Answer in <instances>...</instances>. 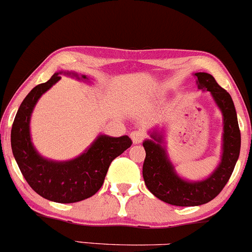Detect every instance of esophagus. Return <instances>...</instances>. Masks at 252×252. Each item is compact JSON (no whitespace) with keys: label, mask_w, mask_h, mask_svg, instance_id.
<instances>
[{"label":"esophagus","mask_w":252,"mask_h":252,"mask_svg":"<svg viewBox=\"0 0 252 252\" xmlns=\"http://www.w3.org/2000/svg\"><path fill=\"white\" fill-rule=\"evenodd\" d=\"M130 137H131L132 142L135 144H138L143 142V140L146 138V135H144L142 130H134V131H131V134H130Z\"/></svg>","instance_id":"34e87169"}]
</instances>
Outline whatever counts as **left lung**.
Returning <instances> with one entry per match:
<instances>
[{
	"label": "left lung",
	"mask_w": 252,
	"mask_h": 252,
	"mask_svg": "<svg viewBox=\"0 0 252 252\" xmlns=\"http://www.w3.org/2000/svg\"><path fill=\"white\" fill-rule=\"evenodd\" d=\"M199 89L212 94L216 103L224 116L221 162L209 179L199 182L182 180L175 174L172 163L166 156V150L161 147V136L153 134L154 141H144L146 158L142 174L147 189L156 198L175 206H198L215 199L221 192L235 169L241 150V130L237 114L230 94L219 86L211 74L205 72L195 73Z\"/></svg>",
	"instance_id": "8db88e82"
}]
</instances>
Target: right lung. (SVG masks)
<instances>
[{"label": "right lung", "instance_id": "obj_1", "mask_svg": "<svg viewBox=\"0 0 252 252\" xmlns=\"http://www.w3.org/2000/svg\"><path fill=\"white\" fill-rule=\"evenodd\" d=\"M60 73H54L48 82L36 85L22 100L11 126L10 142L17 166L32 189L47 200L70 204L96 194L110 163L128 149L132 141L128 136L100 135L88 152L67 162L48 161L37 154L31 142V114L40 96L62 78ZM83 78L86 79L85 76Z\"/></svg>", "mask_w": 252, "mask_h": 252}]
</instances>
